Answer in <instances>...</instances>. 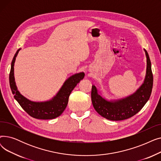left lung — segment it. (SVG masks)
Segmentation results:
<instances>
[{
	"label": "left lung",
	"instance_id": "8db88e82",
	"mask_svg": "<svg viewBox=\"0 0 161 161\" xmlns=\"http://www.w3.org/2000/svg\"><path fill=\"white\" fill-rule=\"evenodd\" d=\"M146 57V73L143 83L134 93L121 98L108 99L95 85L92 86L91 100L95 110L101 116L111 121L128 119L141 110L149 99L153 88V74L151 63L147 51L143 49Z\"/></svg>",
	"mask_w": 161,
	"mask_h": 161
}]
</instances>
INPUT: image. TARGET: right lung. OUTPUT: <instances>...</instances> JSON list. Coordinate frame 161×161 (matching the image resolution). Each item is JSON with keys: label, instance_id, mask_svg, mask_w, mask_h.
Wrapping results in <instances>:
<instances>
[{"label": "right lung", "instance_id": "add662e5", "mask_svg": "<svg viewBox=\"0 0 161 161\" xmlns=\"http://www.w3.org/2000/svg\"><path fill=\"white\" fill-rule=\"evenodd\" d=\"M20 50L21 48L18 49L13 58L9 76L10 86L14 98L24 110L31 117L40 119H55L61 115L64 112L69 102V98L72 91L83 79L85 74L81 72L70 76L64 81L57 94L48 100L42 101V102L31 100L20 93L15 81L14 63L16 57Z\"/></svg>", "mask_w": 161, "mask_h": 161}]
</instances>
